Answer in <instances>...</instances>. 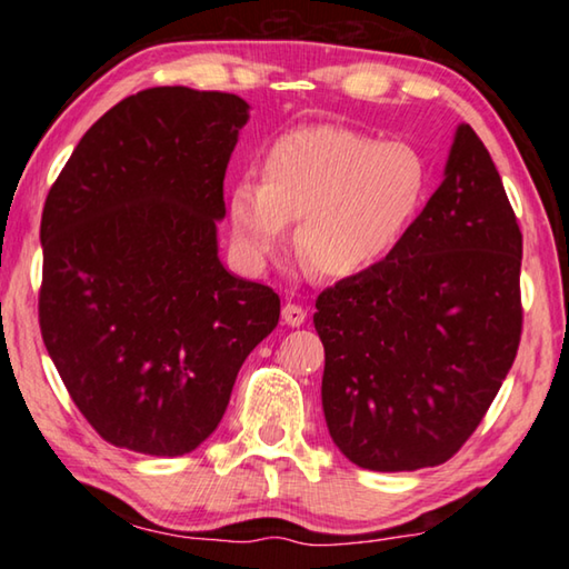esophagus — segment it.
<instances>
[{
    "label": "esophagus",
    "mask_w": 569,
    "mask_h": 569,
    "mask_svg": "<svg viewBox=\"0 0 569 569\" xmlns=\"http://www.w3.org/2000/svg\"><path fill=\"white\" fill-rule=\"evenodd\" d=\"M306 321V308L301 303H293L288 301L283 306V323L288 326H301Z\"/></svg>",
    "instance_id": "esophagus-1"
}]
</instances>
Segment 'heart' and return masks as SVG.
<instances>
[{
  "mask_svg": "<svg viewBox=\"0 0 569 569\" xmlns=\"http://www.w3.org/2000/svg\"><path fill=\"white\" fill-rule=\"evenodd\" d=\"M427 192V168L403 142L316 124L278 138L263 182L243 176L228 192V223L240 253L261 263L298 220L296 248L313 273L351 278L387 258Z\"/></svg>",
  "mask_w": 569,
  "mask_h": 569,
  "instance_id": "obj_1",
  "label": "heart"
}]
</instances>
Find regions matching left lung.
<instances>
[{
    "label": "left lung",
    "instance_id": "1",
    "mask_svg": "<svg viewBox=\"0 0 569 569\" xmlns=\"http://www.w3.org/2000/svg\"><path fill=\"white\" fill-rule=\"evenodd\" d=\"M519 268L502 178L459 124L445 180L391 253L316 298L323 417L346 459L413 471L457 455L515 363Z\"/></svg>",
    "mask_w": 569,
    "mask_h": 569
}]
</instances>
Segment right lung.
Masks as SVG:
<instances>
[{
	"instance_id": "1",
	"label": "right lung",
	"mask_w": 569,
	"mask_h": 569,
	"mask_svg": "<svg viewBox=\"0 0 569 569\" xmlns=\"http://www.w3.org/2000/svg\"><path fill=\"white\" fill-rule=\"evenodd\" d=\"M248 122L230 92L152 88L82 134L42 210L40 329L110 445L182 457L223 419L281 298L218 258L223 178Z\"/></svg>"
}]
</instances>
